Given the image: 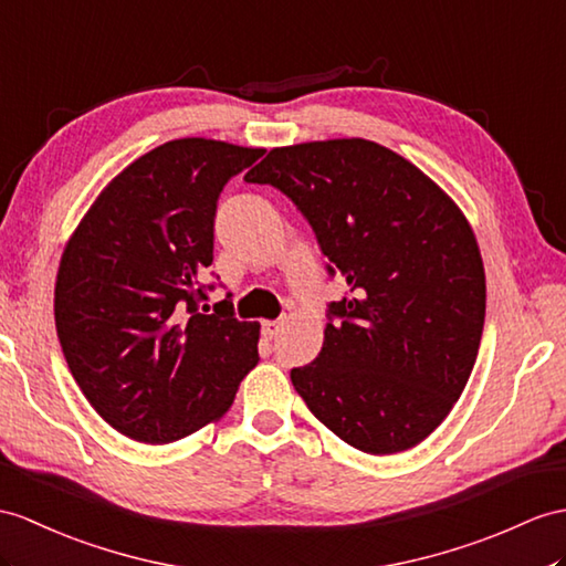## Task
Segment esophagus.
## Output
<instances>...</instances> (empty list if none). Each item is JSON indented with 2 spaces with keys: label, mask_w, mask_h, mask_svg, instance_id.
I'll return each mask as SVG.
<instances>
[{
  "label": "esophagus",
  "mask_w": 566,
  "mask_h": 566,
  "mask_svg": "<svg viewBox=\"0 0 566 566\" xmlns=\"http://www.w3.org/2000/svg\"><path fill=\"white\" fill-rule=\"evenodd\" d=\"M279 331H281V322H279V319H266V322H261V336H264V338L273 340L275 336H279Z\"/></svg>",
  "instance_id": "esophagus-1"
}]
</instances>
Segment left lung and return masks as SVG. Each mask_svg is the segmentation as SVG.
<instances>
[{
    "label": "left lung",
    "instance_id": "1",
    "mask_svg": "<svg viewBox=\"0 0 566 566\" xmlns=\"http://www.w3.org/2000/svg\"><path fill=\"white\" fill-rule=\"evenodd\" d=\"M244 179L281 189L328 275L348 283L328 305L322 353L291 369L295 391L365 453L420 444L463 394L485 324V269L459 206L365 139L273 148Z\"/></svg>",
    "mask_w": 566,
    "mask_h": 566
}]
</instances>
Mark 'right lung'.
Wrapping results in <instances>:
<instances>
[{"label":"right lung","mask_w":566,"mask_h":566,"mask_svg":"<svg viewBox=\"0 0 566 566\" xmlns=\"http://www.w3.org/2000/svg\"><path fill=\"white\" fill-rule=\"evenodd\" d=\"M264 156L175 139L122 170L62 254L54 324L66 365L124 437L168 444L223 416L259 363V324L213 310V220L230 177Z\"/></svg>","instance_id":"1"}]
</instances>
